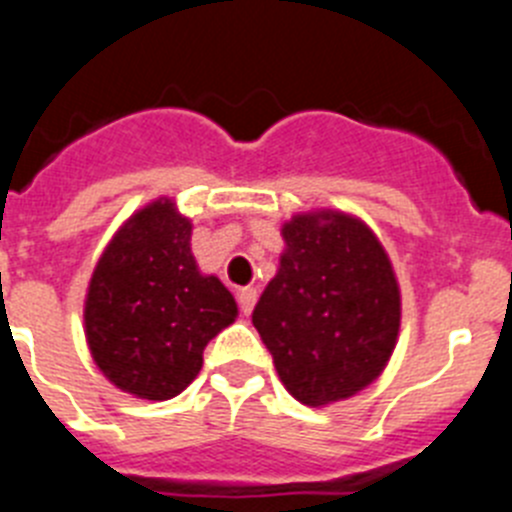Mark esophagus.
<instances>
[{"instance_id":"obj_1","label":"esophagus","mask_w":512,"mask_h":512,"mask_svg":"<svg viewBox=\"0 0 512 512\" xmlns=\"http://www.w3.org/2000/svg\"><path fill=\"white\" fill-rule=\"evenodd\" d=\"M256 289L253 287H243V289H238V305H241V312L243 315H251V310H253V305H256Z\"/></svg>"}]
</instances>
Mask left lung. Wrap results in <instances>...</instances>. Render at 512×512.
<instances>
[{
  "mask_svg": "<svg viewBox=\"0 0 512 512\" xmlns=\"http://www.w3.org/2000/svg\"><path fill=\"white\" fill-rule=\"evenodd\" d=\"M282 238L277 277L251 320L289 395L325 408L384 372L400 336V284L374 230L356 215L297 212Z\"/></svg>",
  "mask_w": 512,
  "mask_h": 512,
  "instance_id": "8db88e82",
  "label": "left lung"
}]
</instances>
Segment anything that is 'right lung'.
<instances>
[{
    "label": "right lung",
    "mask_w": 512,
    "mask_h": 512,
    "mask_svg": "<svg viewBox=\"0 0 512 512\" xmlns=\"http://www.w3.org/2000/svg\"><path fill=\"white\" fill-rule=\"evenodd\" d=\"M238 305L192 253V220L171 197L135 210L99 256L84 300V336L99 372L140 400H171L202 369L207 343Z\"/></svg>",
    "instance_id": "add662e5"
}]
</instances>
